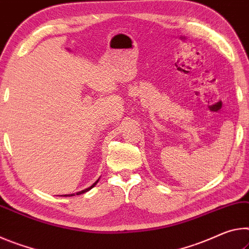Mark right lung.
Segmentation results:
<instances>
[{
  "label": "right lung",
  "mask_w": 249,
  "mask_h": 249,
  "mask_svg": "<svg viewBox=\"0 0 249 249\" xmlns=\"http://www.w3.org/2000/svg\"><path fill=\"white\" fill-rule=\"evenodd\" d=\"M98 181H99V178H98V180H97L95 183H93V184H92L91 186H89V187H87V189H85V190H83V191H80V192H77L76 194H77V195H80V194H83V193H86V192H88L89 190H91L92 187L97 184ZM74 195H75L74 193H72V194H65V195H63V196H74Z\"/></svg>",
  "instance_id": "add662e5"
}]
</instances>
